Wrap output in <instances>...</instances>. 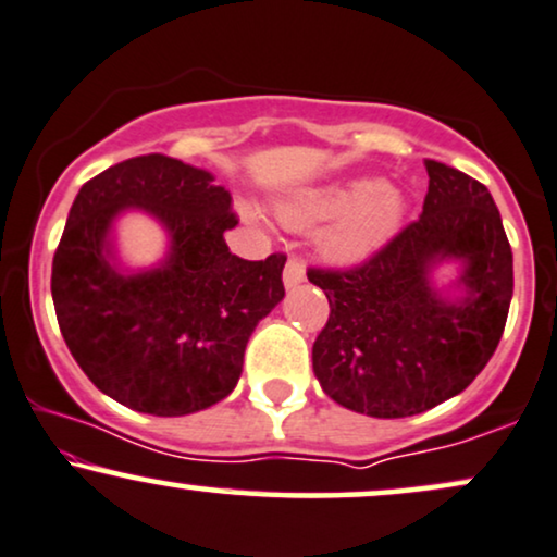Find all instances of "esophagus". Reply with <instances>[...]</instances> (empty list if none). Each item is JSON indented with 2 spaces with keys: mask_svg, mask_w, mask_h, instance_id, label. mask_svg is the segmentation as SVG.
Returning a JSON list of instances; mask_svg holds the SVG:
<instances>
[{
  "mask_svg": "<svg viewBox=\"0 0 557 557\" xmlns=\"http://www.w3.org/2000/svg\"><path fill=\"white\" fill-rule=\"evenodd\" d=\"M283 280H285V287H296L306 280V264L300 261L298 257H290L285 264V272H283Z\"/></svg>",
  "mask_w": 557,
  "mask_h": 557,
  "instance_id": "1",
  "label": "esophagus"
}]
</instances>
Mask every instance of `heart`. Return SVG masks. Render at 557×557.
I'll use <instances>...</instances> for the list:
<instances>
[{"mask_svg":"<svg viewBox=\"0 0 557 557\" xmlns=\"http://www.w3.org/2000/svg\"><path fill=\"white\" fill-rule=\"evenodd\" d=\"M401 210L405 202L394 186L350 181L285 199L280 205V218L290 227H308L334 218L321 244L332 259L352 261L384 244L397 227Z\"/></svg>","mask_w":557,"mask_h":557,"instance_id":"1","label":"heart"}]
</instances>
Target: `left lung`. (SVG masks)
Segmentation results:
<instances>
[{
	"label": "left lung",
	"instance_id": "1",
	"mask_svg": "<svg viewBox=\"0 0 557 557\" xmlns=\"http://www.w3.org/2000/svg\"><path fill=\"white\" fill-rule=\"evenodd\" d=\"M425 171L418 220L350 270H308L330 300L313 373L337 405L371 418H410L465 392L493 358L513 296L511 244L487 186L438 160ZM444 258L466 264L465 299L430 285Z\"/></svg>",
	"mask_w": 557,
	"mask_h": 557
}]
</instances>
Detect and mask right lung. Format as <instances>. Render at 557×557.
I'll return each instance as SVG.
<instances>
[{
	"mask_svg": "<svg viewBox=\"0 0 557 557\" xmlns=\"http://www.w3.org/2000/svg\"><path fill=\"white\" fill-rule=\"evenodd\" d=\"M176 158L139 156L83 184L51 264L59 330L85 376L124 407L178 418L233 392L257 324L285 296V253L240 259L231 194ZM139 206L172 238L156 271L122 275L108 259L112 218Z\"/></svg>",
	"mask_w": 557,
	"mask_h": 557,
	"instance_id": "right-lung-1",
	"label": "right lung"
}]
</instances>
